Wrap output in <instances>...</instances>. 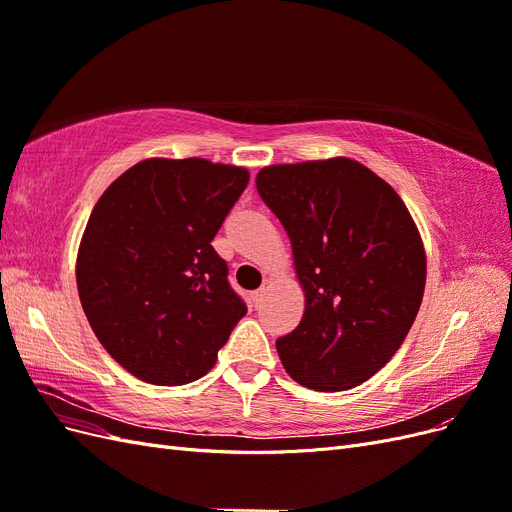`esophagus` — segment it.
Instances as JSON below:
<instances>
[{
    "label": "esophagus",
    "mask_w": 512,
    "mask_h": 512,
    "mask_svg": "<svg viewBox=\"0 0 512 512\" xmlns=\"http://www.w3.org/2000/svg\"><path fill=\"white\" fill-rule=\"evenodd\" d=\"M262 297H265V290H256V292H252V303H254V307H258L260 305V301H262Z\"/></svg>",
    "instance_id": "1"
}]
</instances>
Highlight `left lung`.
<instances>
[{"mask_svg": "<svg viewBox=\"0 0 512 512\" xmlns=\"http://www.w3.org/2000/svg\"><path fill=\"white\" fill-rule=\"evenodd\" d=\"M256 190L288 232L305 290L299 327L275 342L284 369L324 393L363 384L423 301L425 250L404 200L348 158L262 168Z\"/></svg>", "mask_w": 512, "mask_h": 512, "instance_id": "1", "label": "left lung"}]
</instances>
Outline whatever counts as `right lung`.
Returning a JSON list of instances; mask_svg holds the SVG:
<instances>
[{
  "instance_id": "add662e5",
  "label": "right lung",
  "mask_w": 512,
  "mask_h": 512,
  "mask_svg": "<svg viewBox=\"0 0 512 512\" xmlns=\"http://www.w3.org/2000/svg\"><path fill=\"white\" fill-rule=\"evenodd\" d=\"M247 181L245 168L200 158L145 160L91 211L76 260L81 305L106 352L136 378H203L245 316L211 241Z\"/></svg>"
}]
</instances>
